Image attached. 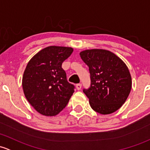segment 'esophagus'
Here are the masks:
<instances>
[{
	"label": "esophagus",
	"mask_w": 150,
	"mask_h": 150,
	"mask_svg": "<svg viewBox=\"0 0 150 150\" xmlns=\"http://www.w3.org/2000/svg\"><path fill=\"white\" fill-rule=\"evenodd\" d=\"M81 87H82V85L80 84V83H78V84L76 85V88L77 90H78V91L81 89Z\"/></svg>",
	"instance_id": "esophagus-1"
}]
</instances>
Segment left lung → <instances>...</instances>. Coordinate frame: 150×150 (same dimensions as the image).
Wrapping results in <instances>:
<instances>
[{
	"mask_svg": "<svg viewBox=\"0 0 150 150\" xmlns=\"http://www.w3.org/2000/svg\"><path fill=\"white\" fill-rule=\"evenodd\" d=\"M89 67L91 86L83 89L91 108L100 114H110L125 103L132 88L128 67L111 52L87 50L80 53Z\"/></svg>",
	"mask_w": 150,
	"mask_h": 150,
	"instance_id": "8db88e82",
	"label": "left lung"
}]
</instances>
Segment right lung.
<instances>
[{"mask_svg": "<svg viewBox=\"0 0 150 150\" xmlns=\"http://www.w3.org/2000/svg\"><path fill=\"white\" fill-rule=\"evenodd\" d=\"M73 52L71 47L50 46L28 62L22 86L29 103L41 114L56 116L65 108L75 86L67 80L62 64Z\"/></svg>", "mask_w": 150, "mask_h": 150, "instance_id": "right-lung-1", "label": "right lung"}]
</instances>
